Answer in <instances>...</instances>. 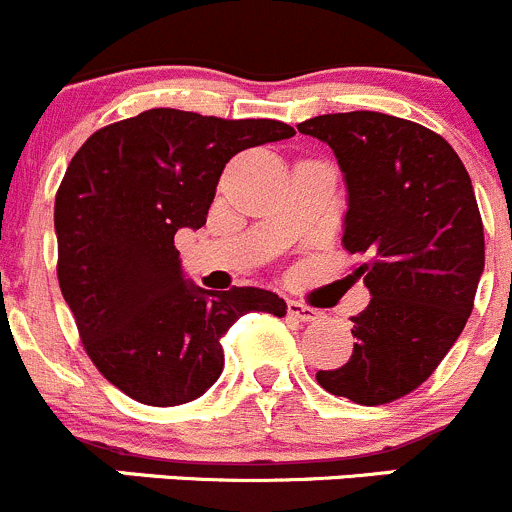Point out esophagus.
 <instances>
[{
  "label": "esophagus",
  "instance_id": "obj_1",
  "mask_svg": "<svg viewBox=\"0 0 512 512\" xmlns=\"http://www.w3.org/2000/svg\"><path fill=\"white\" fill-rule=\"evenodd\" d=\"M287 312H289V317L297 319V322H317V319H319L317 309L309 307V304L297 302V299H289Z\"/></svg>",
  "mask_w": 512,
  "mask_h": 512
}]
</instances>
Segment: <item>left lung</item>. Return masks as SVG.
<instances>
[{
  "label": "left lung",
  "instance_id": "left-lung-1",
  "mask_svg": "<svg viewBox=\"0 0 512 512\" xmlns=\"http://www.w3.org/2000/svg\"><path fill=\"white\" fill-rule=\"evenodd\" d=\"M337 156L349 208L342 245L371 302L352 317L354 352L317 371L322 389L379 406L418 389L473 312L485 242L471 175L446 138L376 111L299 123Z\"/></svg>",
  "mask_w": 512,
  "mask_h": 512
}]
</instances>
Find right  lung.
Masks as SVG:
<instances>
[{"label":"right lung","instance_id":"1","mask_svg":"<svg viewBox=\"0 0 512 512\" xmlns=\"http://www.w3.org/2000/svg\"><path fill=\"white\" fill-rule=\"evenodd\" d=\"M292 136L270 118L151 108L98 128L71 158L54 203L56 275L86 354L126 396L188 404L223 374L220 337L242 314L285 317L267 289L185 282L175 232L205 225L227 160Z\"/></svg>","mask_w":512,"mask_h":512}]
</instances>
